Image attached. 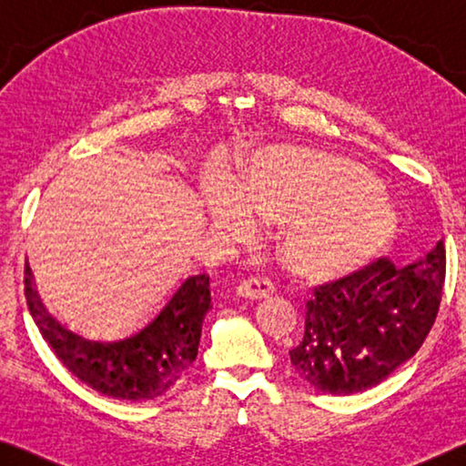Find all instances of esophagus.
Here are the masks:
<instances>
[{
    "mask_svg": "<svg viewBox=\"0 0 466 466\" xmlns=\"http://www.w3.org/2000/svg\"><path fill=\"white\" fill-rule=\"evenodd\" d=\"M236 294L242 299H248V300L269 299L273 294V284L268 278H248L238 288H236Z\"/></svg>",
    "mask_w": 466,
    "mask_h": 466,
    "instance_id": "34e87169",
    "label": "esophagus"
}]
</instances>
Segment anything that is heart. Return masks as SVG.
I'll list each match as a JSON object with an SVG mask.
<instances>
[{
  "instance_id": "obj_1",
  "label": "heart",
  "mask_w": 466,
  "mask_h": 466,
  "mask_svg": "<svg viewBox=\"0 0 466 466\" xmlns=\"http://www.w3.org/2000/svg\"><path fill=\"white\" fill-rule=\"evenodd\" d=\"M213 224L282 221L278 257L305 282L349 278L386 247L394 216L363 166L305 147H268L209 198Z\"/></svg>"
}]
</instances>
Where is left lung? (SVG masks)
<instances>
[{
  "instance_id": "obj_1",
  "label": "left lung",
  "mask_w": 466,
  "mask_h": 466,
  "mask_svg": "<svg viewBox=\"0 0 466 466\" xmlns=\"http://www.w3.org/2000/svg\"><path fill=\"white\" fill-rule=\"evenodd\" d=\"M446 279L438 242L406 268L378 257L349 278L313 288L305 336L290 350L299 378L334 396L378 386L406 363L433 328Z\"/></svg>"
}]
</instances>
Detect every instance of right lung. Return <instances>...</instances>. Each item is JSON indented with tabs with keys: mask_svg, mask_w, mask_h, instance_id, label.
Masks as SVG:
<instances>
[{
	"mask_svg": "<svg viewBox=\"0 0 466 466\" xmlns=\"http://www.w3.org/2000/svg\"><path fill=\"white\" fill-rule=\"evenodd\" d=\"M26 305L41 336L72 375L95 392L120 400H151L176 386L195 363L203 317L211 309L209 278H188L172 300L137 336L120 342H88L70 334L41 307L25 265Z\"/></svg>",
	"mask_w": 466,
	"mask_h": 466,
	"instance_id": "add662e5",
	"label": "right lung"
}]
</instances>
